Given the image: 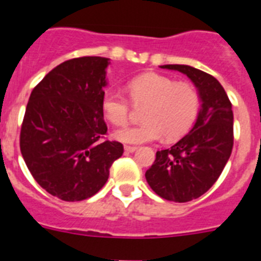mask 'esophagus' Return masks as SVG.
Returning a JSON list of instances; mask_svg holds the SVG:
<instances>
[{
  "label": "esophagus",
  "instance_id": "obj_1",
  "mask_svg": "<svg viewBox=\"0 0 261 261\" xmlns=\"http://www.w3.org/2000/svg\"><path fill=\"white\" fill-rule=\"evenodd\" d=\"M124 150H125L126 153H133V151L137 150V146H128V145H126V146H124Z\"/></svg>",
  "mask_w": 261,
  "mask_h": 261
}]
</instances>
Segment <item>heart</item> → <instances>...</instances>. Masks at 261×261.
<instances>
[{
	"label": "heart",
	"mask_w": 261,
	"mask_h": 261,
	"mask_svg": "<svg viewBox=\"0 0 261 261\" xmlns=\"http://www.w3.org/2000/svg\"><path fill=\"white\" fill-rule=\"evenodd\" d=\"M133 106L142 107L144 123L115 130L114 137L123 144L158 141L163 135L175 140L186 135L195 124L200 111L197 90L187 82L158 73H145L126 85ZM102 112L114 125H124L130 115V103L116 90H107L102 96Z\"/></svg>",
	"instance_id": "1"
}]
</instances>
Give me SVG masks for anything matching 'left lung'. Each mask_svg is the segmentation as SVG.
<instances>
[{
  "instance_id": "8db88e82",
  "label": "left lung",
  "mask_w": 261,
  "mask_h": 261,
  "mask_svg": "<svg viewBox=\"0 0 261 261\" xmlns=\"http://www.w3.org/2000/svg\"><path fill=\"white\" fill-rule=\"evenodd\" d=\"M190 78L199 91L201 108L188 135L174 146L156 151L145 174L162 199L187 202L204 195L220 177L234 144V116L229 96L213 75L190 65H162Z\"/></svg>"
}]
</instances>
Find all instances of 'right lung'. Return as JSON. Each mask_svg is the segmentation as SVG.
<instances>
[{
    "label": "right lung",
    "mask_w": 261,
    "mask_h": 261,
    "mask_svg": "<svg viewBox=\"0 0 261 261\" xmlns=\"http://www.w3.org/2000/svg\"><path fill=\"white\" fill-rule=\"evenodd\" d=\"M110 59L86 56L62 62L32 90L20 128V153L39 186L64 201L95 195L123 155L103 140V87Z\"/></svg>",
    "instance_id": "add662e5"
}]
</instances>
